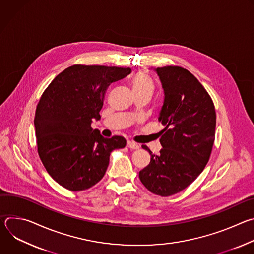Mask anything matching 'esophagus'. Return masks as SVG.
Here are the masks:
<instances>
[{"instance_id":"obj_1","label":"esophagus","mask_w":254,"mask_h":254,"mask_svg":"<svg viewBox=\"0 0 254 254\" xmlns=\"http://www.w3.org/2000/svg\"><path fill=\"white\" fill-rule=\"evenodd\" d=\"M127 146L129 148V149H131V150H137V149H139V146L137 143H135V142H133V141H130V140H128L127 142Z\"/></svg>"}]
</instances>
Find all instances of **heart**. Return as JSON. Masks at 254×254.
I'll use <instances>...</instances> for the list:
<instances>
[{
    "mask_svg": "<svg viewBox=\"0 0 254 254\" xmlns=\"http://www.w3.org/2000/svg\"><path fill=\"white\" fill-rule=\"evenodd\" d=\"M131 88L135 96L140 94L152 95L155 89V84L149 72L144 70L138 71L131 79Z\"/></svg>",
    "mask_w": 254,
    "mask_h": 254,
    "instance_id": "b5f03b06",
    "label": "heart"
}]
</instances>
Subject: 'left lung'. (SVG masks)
<instances>
[{
	"label": "left lung",
	"mask_w": 254,
	"mask_h": 254,
	"mask_svg": "<svg viewBox=\"0 0 254 254\" xmlns=\"http://www.w3.org/2000/svg\"><path fill=\"white\" fill-rule=\"evenodd\" d=\"M165 92L159 122L165 127L163 149L151 155L139 171V180L152 193L168 197L186 189L202 173L215 139L216 113L212 98L187 69L165 66L156 69Z\"/></svg>",
	"instance_id": "8db88e82"
}]
</instances>
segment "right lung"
Wrapping results in <instances>:
<instances>
[{
	"mask_svg": "<svg viewBox=\"0 0 254 254\" xmlns=\"http://www.w3.org/2000/svg\"><path fill=\"white\" fill-rule=\"evenodd\" d=\"M131 72L128 67L72 65L43 92L34 125L39 157L48 174L70 191H83L103 178L111 153L123 136L103 137L91 127L99 120L106 89Z\"/></svg>",
	"mask_w": 254,
	"mask_h": 254,
	"instance_id": "1",
	"label": "right lung"
}]
</instances>
